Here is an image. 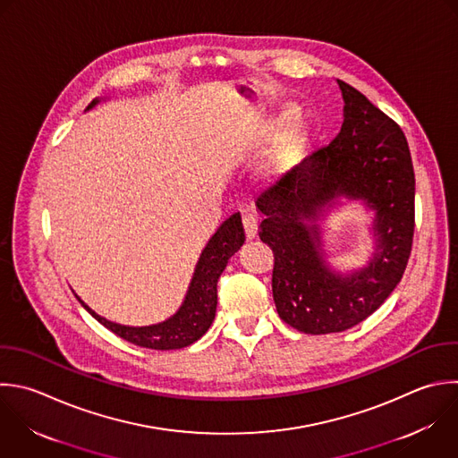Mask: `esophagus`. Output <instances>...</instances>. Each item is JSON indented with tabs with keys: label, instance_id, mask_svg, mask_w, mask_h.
<instances>
[{
	"label": "esophagus",
	"instance_id": "esophagus-1",
	"mask_svg": "<svg viewBox=\"0 0 458 458\" xmlns=\"http://www.w3.org/2000/svg\"><path fill=\"white\" fill-rule=\"evenodd\" d=\"M242 224H243V229H245V236L247 240H252L258 233V220L252 216V215H243L242 216Z\"/></svg>",
	"mask_w": 458,
	"mask_h": 458
}]
</instances>
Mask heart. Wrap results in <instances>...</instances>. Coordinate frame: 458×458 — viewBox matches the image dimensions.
<instances>
[{"instance_id":"heart-1","label":"heart","mask_w":458,"mask_h":458,"mask_svg":"<svg viewBox=\"0 0 458 458\" xmlns=\"http://www.w3.org/2000/svg\"><path fill=\"white\" fill-rule=\"evenodd\" d=\"M293 114H295V109L286 107L283 114L272 123V132L279 131L286 122L293 118ZM311 140H313V127L308 120L299 118L295 122H290L279 134V140L268 156V161L265 165L267 175L277 179L292 172L304 159L311 145Z\"/></svg>"}]
</instances>
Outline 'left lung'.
Masks as SVG:
<instances>
[{
  "mask_svg": "<svg viewBox=\"0 0 458 458\" xmlns=\"http://www.w3.org/2000/svg\"><path fill=\"white\" fill-rule=\"evenodd\" d=\"M344 123L258 199L259 238L274 252L272 293L281 320L306 335L345 331L372 315L403 277L413 238L415 177L403 131L360 91L336 81ZM358 201L375 216L367 266L330 268L319 224Z\"/></svg>",
  "mask_w": 458,
  "mask_h": 458,
  "instance_id": "obj_1",
  "label": "left lung"
}]
</instances>
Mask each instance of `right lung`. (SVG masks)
<instances>
[{
	"instance_id": "right-lung-1",
	"label": "right lung",
	"mask_w": 458,
	"mask_h": 458,
	"mask_svg": "<svg viewBox=\"0 0 458 458\" xmlns=\"http://www.w3.org/2000/svg\"><path fill=\"white\" fill-rule=\"evenodd\" d=\"M102 100L107 98H95L86 111H91ZM243 242L245 233L242 225V216L240 213H234L216 229V233L202 249L181 308L163 322L150 326H125L111 322L93 311L79 295L77 299L102 326L134 345L157 351L182 349L197 342L213 324L216 313L218 277L227 267L229 258L240 250Z\"/></svg>"
}]
</instances>
